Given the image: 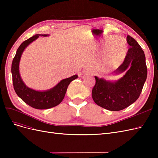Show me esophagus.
Wrapping results in <instances>:
<instances>
[{
	"mask_svg": "<svg viewBox=\"0 0 158 158\" xmlns=\"http://www.w3.org/2000/svg\"><path fill=\"white\" fill-rule=\"evenodd\" d=\"M83 73H91V70H85L83 72Z\"/></svg>",
	"mask_w": 158,
	"mask_h": 158,
	"instance_id": "esophagus-1",
	"label": "esophagus"
}]
</instances>
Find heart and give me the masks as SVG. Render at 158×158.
I'll use <instances>...</instances> for the list:
<instances>
[{
	"label": "heart",
	"mask_w": 158,
	"mask_h": 158,
	"mask_svg": "<svg viewBox=\"0 0 158 158\" xmlns=\"http://www.w3.org/2000/svg\"><path fill=\"white\" fill-rule=\"evenodd\" d=\"M121 46L120 41H118L116 45L114 44V42H111L108 45L103 59L105 68L113 70L122 64L126 56L127 48L125 43H124L121 47Z\"/></svg>",
	"instance_id": "obj_1"
}]
</instances>
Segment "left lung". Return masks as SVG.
Instances as JSON below:
<instances>
[{
    "instance_id": "obj_1",
    "label": "left lung",
    "mask_w": 158,
    "mask_h": 158,
    "mask_svg": "<svg viewBox=\"0 0 158 158\" xmlns=\"http://www.w3.org/2000/svg\"><path fill=\"white\" fill-rule=\"evenodd\" d=\"M127 41L130 47L125 59L112 73H125L123 77L111 82L95 76L92 98L98 106L109 111H121L135 103L140 96L147 78L144 51L130 35H127Z\"/></svg>"
}]
</instances>
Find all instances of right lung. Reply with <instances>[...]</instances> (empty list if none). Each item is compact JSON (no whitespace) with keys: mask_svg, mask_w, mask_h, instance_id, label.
Returning a JSON list of instances; mask_svg holds the SVG:
<instances>
[{"mask_svg":"<svg viewBox=\"0 0 158 158\" xmlns=\"http://www.w3.org/2000/svg\"><path fill=\"white\" fill-rule=\"evenodd\" d=\"M40 35L48 36L47 34H36L23 41L17 49L15 56L12 60L11 72L14 89L16 94L23 102L30 106L37 109H47L55 107L63 101L66 89L72 81L78 78L74 75L70 78L62 80L55 87L46 91H36L28 88L23 83L19 72V64L22 52L28 45L35 41Z\"/></svg>","mask_w":158,"mask_h":158,"instance_id":"add662e5","label":"right lung"}]
</instances>
